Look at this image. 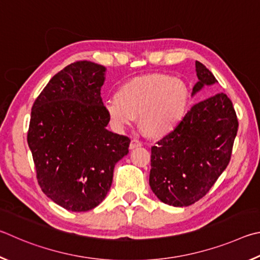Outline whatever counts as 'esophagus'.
Instances as JSON below:
<instances>
[{"mask_svg":"<svg viewBox=\"0 0 260 260\" xmlns=\"http://www.w3.org/2000/svg\"><path fill=\"white\" fill-rule=\"evenodd\" d=\"M143 145V143L140 142L139 139H133L131 140V143H130V149H135V148H138V147H140Z\"/></svg>","mask_w":260,"mask_h":260,"instance_id":"obj_1","label":"esophagus"}]
</instances>
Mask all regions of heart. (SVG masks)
Listing matches in <instances>:
<instances>
[{"mask_svg": "<svg viewBox=\"0 0 260 260\" xmlns=\"http://www.w3.org/2000/svg\"><path fill=\"white\" fill-rule=\"evenodd\" d=\"M188 105V89L183 81L167 74L137 76L122 84L115 99L106 104V112L118 129L133 124L148 138L160 139L174 131Z\"/></svg>", "mask_w": 260, "mask_h": 260, "instance_id": "b5f03b06", "label": "heart"}]
</instances>
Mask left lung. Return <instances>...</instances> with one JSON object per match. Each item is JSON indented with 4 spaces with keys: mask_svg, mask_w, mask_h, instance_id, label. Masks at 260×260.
<instances>
[{
    "mask_svg": "<svg viewBox=\"0 0 260 260\" xmlns=\"http://www.w3.org/2000/svg\"><path fill=\"white\" fill-rule=\"evenodd\" d=\"M199 81L192 94L217 83L195 61ZM239 122L231 99L217 93L185 114L176 129L152 147L149 186L163 203L187 207L199 201L229 166Z\"/></svg>",
    "mask_w": 260,
    "mask_h": 260,
    "instance_id": "8db88e82",
    "label": "left lung"
}]
</instances>
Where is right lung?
Instances as JSON below:
<instances>
[{
  "label": "right lung",
  "instance_id": "add662e5",
  "mask_svg": "<svg viewBox=\"0 0 260 260\" xmlns=\"http://www.w3.org/2000/svg\"><path fill=\"white\" fill-rule=\"evenodd\" d=\"M106 68L82 60L57 73L33 104L27 143L42 192L70 211H88L106 198L130 138L106 129L100 90Z\"/></svg>",
  "mask_w": 260,
  "mask_h": 260
}]
</instances>
